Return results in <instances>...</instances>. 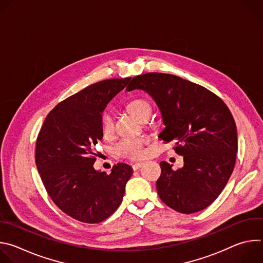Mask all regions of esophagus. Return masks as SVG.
Wrapping results in <instances>:
<instances>
[{
	"label": "esophagus",
	"instance_id": "esophagus-1",
	"mask_svg": "<svg viewBox=\"0 0 263 263\" xmlns=\"http://www.w3.org/2000/svg\"><path fill=\"white\" fill-rule=\"evenodd\" d=\"M142 165H143V163H142V162H136V163H134V164H133L132 168H133V171H137V170H139Z\"/></svg>",
	"mask_w": 263,
	"mask_h": 263
}]
</instances>
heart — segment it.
<instances>
[{
    "label": "heart",
    "mask_w": 263,
    "mask_h": 263,
    "mask_svg": "<svg viewBox=\"0 0 263 263\" xmlns=\"http://www.w3.org/2000/svg\"><path fill=\"white\" fill-rule=\"evenodd\" d=\"M126 108L130 114H132L139 121H144L151 115L152 106L145 99L135 98L129 101L126 105ZM101 133L105 137H109L114 133L115 130V121L114 117L109 111H105L101 117L100 122ZM146 139L142 137H127L121 139L115 146V153L117 156L130 160H137L145 155L144 145Z\"/></svg>",
    "instance_id": "1"
}]
</instances>
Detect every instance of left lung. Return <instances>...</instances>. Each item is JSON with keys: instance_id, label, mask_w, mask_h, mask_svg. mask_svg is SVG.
I'll list each match as a JSON object with an SVG mask.
<instances>
[{"instance_id": "1", "label": "left lung", "mask_w": 263, "mask_h": 263, "mask_svg": "<svg viewBox=\"0 0 263 263\" xmlns=\"http://www.w3.org/2000/svg\"><path fill=\"white\" fill-rule=\"evenodd\" d=\"M142 89L155 100L165 128L158 135L174 142L184 166L174 171L160 162L157 193L164 204L181 213L208 207L226 186L235 165L237 132L231 111L207 88L162 72L132 79L126 90Z\"/></svg>"}]
</instances>
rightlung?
<instances>
[{"instance_id":"obj_1","label":"right lung","mask_w":263,"mask_h":263,"mask_svg":"<svg viewBox=\"0 0 263 263\" xmlns=\"http://www.w3.org/2000/svg\"><path fill=\"white\" fill-rule=\"evenodd\" d=\"M107 79L91 84L54 107L36 139L35 162L52 201L65 214L87 223L109 217L122 203L132 167L97 172L96 144L103 138L101 117L107 103L130 81Z\"/></svg>"}]
</instances>
